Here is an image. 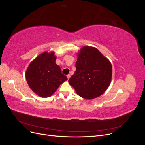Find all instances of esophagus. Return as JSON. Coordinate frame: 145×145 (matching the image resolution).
I'll return each mask as SVG.
<instances>
[{"instance_id":"34e87169","label":"esophagus","mask_w":145,"mask_h":145,"mask_svg":"<svg viewBox=\"0 0 145 145\" xmlns=\"http://www.w3.org/2000/svg\"><path fill=\"white\" fill-rule=\"evenodd\" d=\"M70 77H71V75H70V74H68V75H67V78H68V80L69 79Z\"/></svg>"}]
</instances>
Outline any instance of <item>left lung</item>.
<instances>
[{
	"instance_id": "8db88e82",
	"label": "left lung",
	"mask_w": 145,
	"mask_h": 145,
	"mask_svg": "<svg viewBox=\"0 0 145 145\" xmlns=\"http://www.w3.org/2000/svg\"><path fill=\"white\" fill-rule=\"evenodd\" d=\"M76 70L68 82L81 97L93 99L106 91L111 83V63L97 48L83 46L77 53Z\"/></svg>"
}]
</instances>
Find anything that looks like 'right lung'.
<instances>
[{
    "label": "right lung",
    "mask_w": 145,
    "mask_h": 145,
    "mask_svg": "<svg viewBox=\"0 0 145 145\" xmlns=\"http://www.w3.org/2000/svg\"><path fill=\"white\" fill-rule=\"evenodd\" d=\"M56 60L54 52L45 51L29 63L26 71L25 77L29 88L41 97H50L68 80Z\"/></svg>",
    "instance_id": "obj_1"
}]
</instances>
